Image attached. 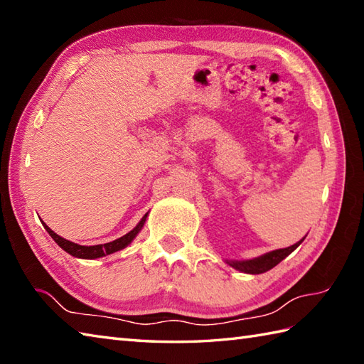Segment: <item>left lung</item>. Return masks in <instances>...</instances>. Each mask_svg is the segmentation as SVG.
<instances>
[{"instance_id":"obj_1","label":"left lung","mask_w":364,"mask_h":364,"mask_svg":"<svg viewBox=\"0 0 364 364\" xmlns=\"http://www.w3.org/2000/svg\"><path fill=\"white\" fill-rule=\"evenodd\" d=\"M304 239H301V241H304ZM301 241L296 242V244L291 245V247H286V249H278V250H274V252L264 253V255H261V257L253 258V259H244V261H233V259L228 261L227 259L225 262H227L228 266L239 270V272L253 274V275L262 274V272H267V270L275 267L278 262L283 261L286 257H288L289 253H292L294 250H296Z\"/></svg>"}]
</instances>
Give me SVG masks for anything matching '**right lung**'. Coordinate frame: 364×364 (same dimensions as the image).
<instances>
[{"mask_svg": "<svg viewBox=\"0 0 364 364\" xmlns=\"http://www.w3.org/2000/svg\"><path fill=\"white\" fill-rule=\"evenodd\" d=\"M145 220H146V214L141 219V222H139L137 225L133 230H131L129 233H127L125 236L115 239V241H112V242L98 244V245H80V244H75L72 241H67V239L60 237L59 235L54 233V231L50 227H46L45 222H42V223H43L45 230L48 231V235L54 239V242H56L60 247V249L65 250L68 255H72V257H75V258L95 259V258H102V257H106V255H111L114 252H119L122 249H125L128 244L133 242V239L139 235V231L142 230Z\"/></svg>", "mask_w": 364, "mask_h": 364, "instance_id": "1", "label": "right lung"}]
</instances>
